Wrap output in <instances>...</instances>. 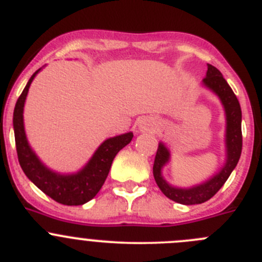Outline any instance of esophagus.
<instances>
[{"instance_id":"esophagus-1","label":"esophagus","mask_w":262,"mask_h":262,"mask_svg":"<svg viewBox=\"0 0 262 262\" xmlns=\"http://www.w3.org/2000/svg\"><path fill=\"white\" fill-rule=\"evenodd\" d=\"M160 126V121L155 118H147L139 123V130L141 132H152L156 130Z\"/></svg>"}]
</instances>
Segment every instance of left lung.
<instances>
[{"label":"left lung","instance_id":"8db88e82","mask_svg":"<svg viewBox=\"0 0 262 262\" xmlns=\"http://www.w3.org/2000/svg\"><path fill=\"white\" fill-rule=\"evenodd\" d=\"M204 84L211 91H214L224 105L225 115H227V136H225L227 137L225 138V142H227V164L214 178L207 180L204 184L195 185L189 189L174 188L167 184L161 175L162 166L169 161L170 154L166 147L160 143L154 162L155 180L167 199L182 205L204 204V202L209 201L211 197H214L217 190L227 182L234 167L237 166L241 152H242V128H241L242 111H241L239 102H238L234 92L229 87L227 80L224 79L222 73L210 63L207 65V73L206 78L204 79Z\"/></svg>","mask_w":262,"mask_h":262}]
</instances>
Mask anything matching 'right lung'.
<instances>
[{"label":"right lung","instance_id":"right-lung-1","mask_svg":"<svg viewBox=\"0 0 262 262\" xmlns=\"http://www.w3.org/2000/svg\"><path fill=\"white\" fill-rule=\"evenodd\" d=\"M34 73L30 77L29 82L25 85L24 91L17 98L14 110V132L15 144H16L17 159L23 171L28 178L42 190L43 193L55 200L56 202L68 206H78L83 205L100 192L101 187L105 183L110 171L111 164L115 159L116 154L123 147L130 143L133 133H125L114 138L106 139L92 159L90 160L85 167L79 172L73 175H60L51 171L38 160L34 152L29 147L24 132V121H23V110L24 102L29 91L30 83L34 79Z\"/></svg>","mask_w":262,"mask_h":262}]
</instances>
